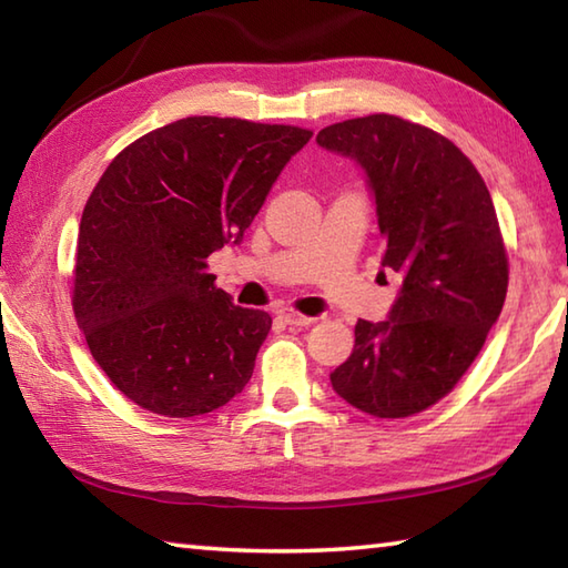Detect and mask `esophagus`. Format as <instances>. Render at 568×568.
Here are the masks:
<instances>
[{"instance_id": "1", "label": "esophagus", "mask_w": 568, "mask_h": 568, "mask_svg": "<svg viewBox=\"0 0 568 568\" xmlns=\"http://www.w3.org/2000/svg\"><path fill=\"white\" fill-rule=\"evenodd\" d=\"M277 317H281L285 324H293V327H310V324L317 322V317H307V315H303V312H297L293 307L277 310Z\"/></svg>"}]
</instances>
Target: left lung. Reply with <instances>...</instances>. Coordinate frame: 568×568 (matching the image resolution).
<instances>
[{
    "mask_svg": "<svg viewBox=\"0 0 568 568\" xmlns=\"http://www.w3.org/2000/svg\"><path fill=\"white\" fill-rule=\"evenodd\" d=\"M317 143L364 168L381 263L403 277L388 320L356 322L332 388L373 417L417 415L452 393L500 317L508 253L490 192L449 139L393 114L346 119Z\"/></svg>",
    "mask_w": 568,
    "mask_h": 568,
    "instance_id": "8db88e82",
    "label": "left lung"
}]
</instances>
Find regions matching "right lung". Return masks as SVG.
<instances>
[{
	"label": "right lung",
	"mask_w": 568,
	"mask_h": 568,
	"mask_svg": "<svg viewBox=\"0 0 568 568\" xmlns=\"http://www.w3.org/2000/svg\"><path fill=\"white\" fill-rule=\"evenodd\" d=\"M312 131L187 116L106 165L84 204L72 312L119 390L163 417H195L244 390L271 315L232 303L207 258L239 244Z\"/></svg>",
	"instance_id": "obj_1"
}]
</instances>
